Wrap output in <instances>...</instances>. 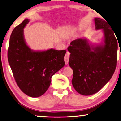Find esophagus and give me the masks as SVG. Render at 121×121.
<instances>
[{"label":"esophagus","instance_id":"34e87169","mask_svg":"<svg viewBox=\"0 0 121 121\" xmlns=\"http://www.w3.org/2000/svg\"><path fill=\"white\" fill-rule=\"evenodd\" d=\"M69 60V54L68 52H67V54H66L65 56H64V61H65V63L66 64H68Z\"/></svg>","mask_w":121,"mask_h":121}]
</instances>
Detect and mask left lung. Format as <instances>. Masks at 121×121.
Returning <instances> with one entry per match:
<instances>
[{"mask_svg":"<svg viewBox=\"0 0 121 121\" xmlns=\"http://www.w3.org/2000/svg\"><path fill=\"white\" fill-rule=\"evenodd\" d=\"M106 21L94 19L95 29H101L103 32V42L91 43L86 38H79L72 41L68 48L70 53L69 65L73 70L72 85L81 95L96 93L109 82L115 71L118 42Z\"/></svg>","mask_w":121,"mask_h":121,"instance_id":"1","label":"left lung"}]
</instances>
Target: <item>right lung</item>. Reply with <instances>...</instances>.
Returning a JSON list of instances; mask_svg holds the SVG:
<instances>
[{
  "label": "right lung",
  "mask_w": 121,
  "mask_h": 121,
  "mask_svg": "<svg viewBox=\"0 0 121 121\" xmlns=\"http://www.w3.org/2000/svg\"><path fill=\"white\" fill-rule=\"evenodd\" d=\"M29 22L30 19H25L13 30L8 59L19 88L29 96L37 97L45 93L52 76L65 65L64 57L67 51L31 49L26 44L24 34V29Z\"/></svg>",
  "instance_id": "1"
}]
</instances>
